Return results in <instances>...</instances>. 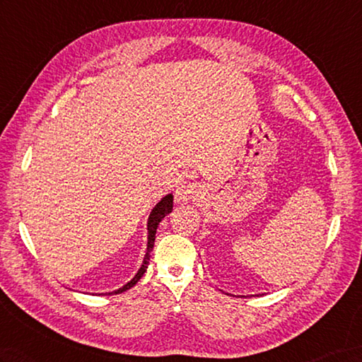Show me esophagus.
Masks as SVG:
<instances>
[{"mask_svg":"<svg viewBox=\"0 0 362 362\" xmlns=\"http://www.w3.org/2000/svg\"><path fill=\"white\" fill-rule=\"evenodd\" d=\"M200 194V187L197 183H187L175 191V200L179 204H187L189 200H194Z\"/></svg>","mask_w":362,"mask_h":362,"instance_id":"esophagus-1","label":"esophagus"}]
</instances>
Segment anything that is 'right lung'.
Masks as SVG:
<instances>
[{
	"mask_svg": "<svg viewBox=\"0 0 362 362\" xmlns=\"http://www.w3.org/2000/svg\"><path fill=\"white\" fill-rule=\"evenodd\" d=\"M171 211H173V194H168L153 208V211H151V214L148 217V247H146V255H145V259H143V264L140 267V270L137 272V274L134 276L128 284H124L122 288L115 290V291H111V293H106V295H119V293H123L126 290H129L131 287H134V285H136L141 279V276L145 274L146 268H148V264H149L151 251H153V248H154L157 226H158V223L162 222L163 217L166 214H170Z\"/></svg>",
	"mask_w": 362,
	"mask_h": 362,
	"instance_id": "obj_1",
	"label": "right lung"
}]
</instances>
